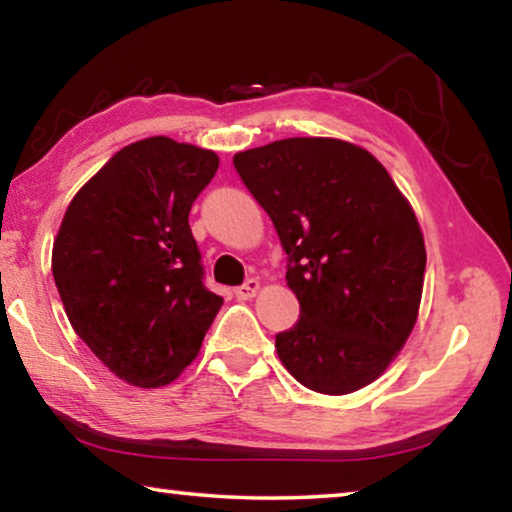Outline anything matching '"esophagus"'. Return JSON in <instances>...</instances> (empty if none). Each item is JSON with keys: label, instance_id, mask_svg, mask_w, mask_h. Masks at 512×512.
Instances as JSON below:
<instances>
[{"label": "esophagus", "instance_id": "esophagus-1", "mask_svg": "<svg viewBox=\"0 0 512 512\" xmlns=\"http://www.w3.org/2000/svg\"><path fill=\"white\" fill-rule=\"evenodd\" d=\"M258 290H261V281H258V279H247L245 283H242V286L236 288V297L238 299H251Z\"/></svg>", "mask_w": 512, "mask_h": 512}]
</instances>
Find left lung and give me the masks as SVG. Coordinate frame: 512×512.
Here are the masks:
<instances>
[{
    "label": "left lung",
    "instance_id": "1",
    "mask_svg": "<svg viewBox=\"0 0 512 512\" xmlns=\"http://www.w3.org/2000/svg\"><path fill=\"white\" fill-rule=\"evenodd\" d=\"M288 254L299 320L276 333L295 379L349 395L379 379L420 311L426 249L413 208L363 147L286 138L233 156Z\"/></svg>",
    "mask_w": 512,
    "mask_h": 512
}]
</instances>
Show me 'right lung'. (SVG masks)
<instances>
[{"label": "right lung", "instance_id": "add662e5", "mask_svg": "<svg viewBox=\"0 0 512 512\" xmlns=\"http://www.w3.org/2000/svg\"><path fill=\"white\" fill-rule=\"evenodd\" d=\"M220 158L165 136L117 152L67 206L52 272L92 354L138 388L172 383L222 306L188 215Z\"/></svg>", "mask_w": 512, "mask_h": 512}]
</instances>
